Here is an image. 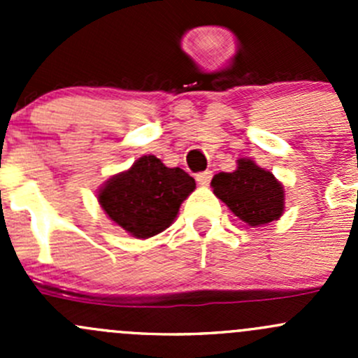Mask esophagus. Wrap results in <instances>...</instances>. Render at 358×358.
<instances>
[{
    "instance_id": "esophagus-1",
    "label": "esophagus",
    "mask_w": 358,
    "mask_h": 358,
    "mask_svg": "<svg viewBox=\"0 0 358 358\" xmlns=\"http://www.w3.org/2000/svg\"><path fill=\"white\" fill-rule=\"evenodd\" d=\"M211 178H213V171H209V169L197 173V175H196V180H197V183H199V185H208V183L211 182Z\"/></svg>"
}]
</instances>
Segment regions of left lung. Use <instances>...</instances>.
<instances>
[{"mask_svg":"<svg viewBox=\"0 0 358 358\" xmlns=\"http://www.w3.org/2000/svg\"><path fill=\"white\" fill-rule=\"evenodd\" d=\"M211 187L215 196L249 227L266 225L284 213L282 183L251 159H239L236 171L213 176Z\"/></svg>","mask_w":358,"mask_h":358,"instance_id":"obj_1","label":"left lung"}]
</instances>
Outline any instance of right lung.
Returning a JSON list of instances; mask_svg holds the SVG:
<instances>
[{"instance_id": "right-lung-1", "label": "right lung", "mask_w": 358, "mask_h": 358, "mask_svg": "<svg viewBox=\"0 0 358 358\" xmlns=\"http://www.w3.org/2000/svg\"><path fill=\"white\" fill-rule=\"evenodd\" d=\"M196 180L168 168L156 156H142L128 171L114 175L99 190V202L115 225L136 239H149L175 222Z\"/></svg>"}]
</instances>
